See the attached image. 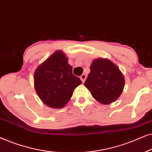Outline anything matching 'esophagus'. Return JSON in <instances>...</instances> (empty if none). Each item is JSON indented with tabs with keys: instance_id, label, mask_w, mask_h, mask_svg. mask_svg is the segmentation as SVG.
<instances>
[{
	"instance_id": "1",
	"label": "esophagus",
	"mask_w": 152,
	"mask_h": 152,
	"mask_svg": "<svg viewBox=\"0 0 152 152\" xmlns=\"http://www.w3.org/2000/svg\"><path fill=\"white\" fill-rule=\"evenodd\" d=\"M80 79H81V80H82V82L84 83L86 79V75L85 74H82V75L80 76Z\"/></svg>"
}]
</instances>
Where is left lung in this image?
Instances as JSON below:
<instances>
[{
  "label": "left lung",
  "mask_w": 152,
  "mask_h": 152,
  "mask_svg": "<svg viewBox=\"0 0 152 152\" xmlns=\"http://www.w3.org/2000/svg\"><path fill=\"white\" fill-rule=\"evenodd\" d=\"M84 86L99 103L109 104L121 95L124 87V77L111 60L98 58L93 61Z\"/></svg>",
  "instance_id": "8db88e82"
}]
</instances>
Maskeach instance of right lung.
I'll return each mask as SVG.
<instances>
[{
    "label": "right lung",
    "mask_w": 152,
    "mask_h": 152,
    "mask_svg": "<svg viewBox=\"0 0 152 152\" xmlns=\"http://www.w3.org/2000/svg\"><path fill=\"white\" fill-rule=\"evenodd\" d=\"M68 58L57 50L38 66L34 73V85L41 100L48 107L61 109L71 98L74 89L82 81L72 74Z\"/></svg>",
    "instance_id": "right-lung-1"
}]
</instances>
